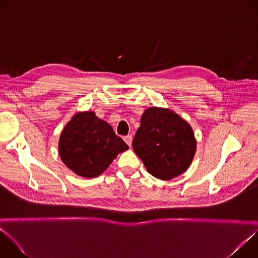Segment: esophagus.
I'll list each match as a JSON object with an SVG mask.
<instances>
[{"mask_svg":"<svg viewBox=\"0 0 258 258\" xmlns=\"http://www.w3.org/2000/svg\"><path fill=\"white\" fill-rule=\"evenodd\" d=\"M123 140H124V142L131 147L132 146V142H133V137L131 136V135H128V136H126V137H124L123 138Z\"/></svg>","mask_w":258,"mask_h":258,"instance_id":"esophagus-1","label":"esophagus"}]
</instances>
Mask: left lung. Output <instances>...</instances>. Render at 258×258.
I'll list each match as a JSON object with an SVG mask.
<instances>
[{
    "instance_id": "8db88e82",
    "label": "left lung",
    "mask_w": 258,
    "mask_h": 258,
    "mask_svg": "<svg viewBox=\"0 0 258 258\" xmlns=\"http://www.w3.org/2000/svg\"><path fill=\"white\" fill-rule=\"evenodd\" d=\"M196 139L191 125L169 109L150 107L141 117L133 149L150 174L170 179L190 166Z\"/></svg>"
}]
</instances>
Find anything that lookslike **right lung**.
<instances>
[{"label":"right lung","mask_w":258,"mask_h":258,"mask_svg":"<svg viewBox=\"0 0 258 258\" xmlns=\"http://www.w3.org/2000/svg\"><path fill=\"white\" fill-rule=\"evenodd\" d=\"M128 149L112 126L93 111L79 112L63 128L59 155L63 163L78 175L99 176L117 154Z\"/></svg>","instance_id":"1"}]
</instances>
